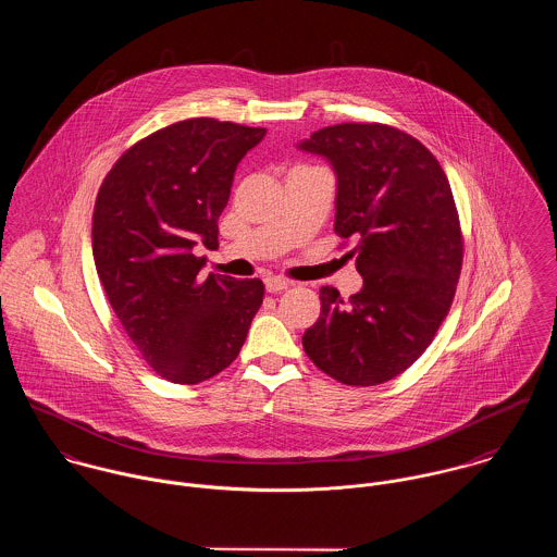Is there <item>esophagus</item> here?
I'll return each mask as SVG.
<instances>
[{
  "label": "esophagus",
  "instance_id": "34e87169",
  "mask_svg": "<svg viewBox=\"0 0 557 557\" xmlns=\"http://www.w3.org/2000/svg\"><path fill=\"white\" fill-rule=\"evenodd\" d=\"M289 285H292V283L285 281V278H281V276H268V278H265V292H270V294H281V292H285Z\"/></svg>",
  "mask_w": 557,
  "mask_h": 557
}]
</instances>
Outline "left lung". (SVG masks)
Masks as SVG:
<instances>
[{"label": "left lung", "instance_id": "left-lung-1", "mask_svg": "<svg viewBox=\"0 0 557 557\" xmlns=\"http://www.w3.org/2000/svg\"><path fill=\"white\" fill-rule=\"evenodd\" d=\"M298 148L332 164L334 232L358 242L345 257L364 281L349 300L319 289L305 351L341 384H384L431 345L457 292L463 236L448 177L418 139L386 124L327 126Z\"/></svg>", "mask_w": 557, "mask_h": 557}]
</instances>
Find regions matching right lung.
<instances>
[{
  "mask_svg": "<svg viewBox=\"0 0 557 557\" xmlns=\"http://www.w3.org/2000/svg\"><path fill=\"white\" fill-rule=\"evenodd\" d=\"M265 128L193 117L128 148L94 206L91 250L113 313L162 380L199 384L227 369L263 302L259 278L201 274V242L219 246V216L239 160Z\"/></svg>",
  "mask_w": 557,
  "mask_h": 557,
  "instance_id": "add662e5",
  "label": "right lung"
}]
</instances>
